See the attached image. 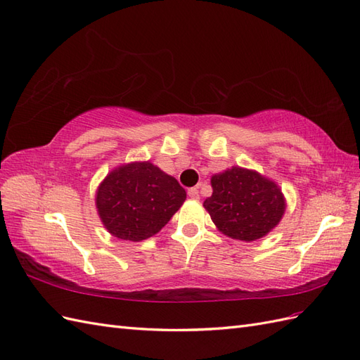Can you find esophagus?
<instances>
[{
  "label": "esophagus",
  "instance_id": "1",
  "mask_svg": "<svg viewBox=\"0 0 360 360\" xmlns=\"http://www.w3.org/2000/svg\"><path fill=\"white\" fill-rule=\"evenodd\" d=\"M188 196L191 198V199H199V190H198V187H191V188H188Z\"/></svg>",
  "mask_w": 360,
  "mask_h": 360
}]
</instances>
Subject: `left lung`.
I'll use <instances>...</instances> for the list:
<instances>
[{
    "label": "left lung",
    "mask_w": 360,
    "mask_h": 360,
    "mask_svg": "<svg viewBox=\"0 0 360 360\" xmlns=\"http://www.w3.org/2000/svg\"><path fill=\"white\" fill-rule=\"evenodd\" d=\"M213 195L204 207L225 236L252 242L268 234L283 217L285 202L275 182L252 170L233 167L211 178Z\"/></svg>",
    "instance_id": "left-lung-1"
}]
</instances>
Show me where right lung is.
<instances>
[{
	"mask_svg": "<svg viewBox=\"0 0 360 360\" xmlns=\"http://www.w3.org/2000/svg\"><path fill=\"white\" fill-rule=\"evenodd\" d=\"M186 198V190L176 179L147 161L110 172L100 184L96 202L110 234L141 242L158 233Z\"/></svg>",
	"mask_w": 360,
	"mask_h": 360,
	"instance_id": "obj_1",
	"label": "right lung"
}]
</instances>
